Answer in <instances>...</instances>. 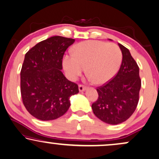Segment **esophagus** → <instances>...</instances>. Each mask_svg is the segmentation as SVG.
<instances>
[{
  "mask_svg": "<svg viewBox=\"0 0 159 159\" xmlns=\"http://www.w3.org/2000/svg\"><path fill=\"white\" fill-rule=\"evenodd\" d=\"M86 89V86H84V85H82V84H80V85L78 86V89H79L80 92H83Z\"/></svg>",
  "mask_w": 159,
  "mask_h": 159,
  "instance_id": "1",
  "label": "esophagus"
}]
</instances>
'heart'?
I'll return each instance as SVG.
<instances>
[{
    "mask_svg": "<svg viewBox=\"0 0 159 159\" xmlns=\"http://www.w3.org/2000/svg\"><path fill=\"white\" fill-rule=\"evenodd\" d=\"M122 51L114 43L97 40L82 42L73 48V55L64 56L62 65L68 77L74 80L85 71L96 84L109 81L121 65Z\"/></svg>",
    "mask_w": 159,
    "mask_h": 159,
    "instance_id": "1",
    "label": "heart"
}]
</instances>
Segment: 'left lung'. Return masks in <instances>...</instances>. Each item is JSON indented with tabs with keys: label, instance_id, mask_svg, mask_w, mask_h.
Segmentation results:
<instances>
[{
	"label": "left lung",
	"instance_id": "obj_1",
	"mask_svg": "<svg viewBox=\"0 0 159 159\" xmlns=\"http://www.w3.org/2000/svg\"><path fill=\"white\" fill-rule=\"evenodd\" d=\"M122 61L116 75L98 87V98L92 103L94 115L106 123L117 125L127 120L136 110L139 98V68L129 50L118 44Z\"/></svg>",
	"mask_w": 159,
	"mask_h": 159
}]
</instances>
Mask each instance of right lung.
Returning a JSON list of instances; mask_svg holds the SVG:
<instances>
[{"label":"right lung","instance_id":"1","mask_svg":"<svg viewBox=\"0 0 159 159\" xmlns=\"http://www.w3.org/2000/svg\"><path fill=\"white\" fill-rule=\"evenodd\" d=\"M75 39L54 36L43 40L25 53L20 72V92L27 111L38 120L48 121L64 115L70 98L78 93L76 84L61 70L62 59Z\"/></svg>","mask_w":159,"mask_h":159}]
</instances>
